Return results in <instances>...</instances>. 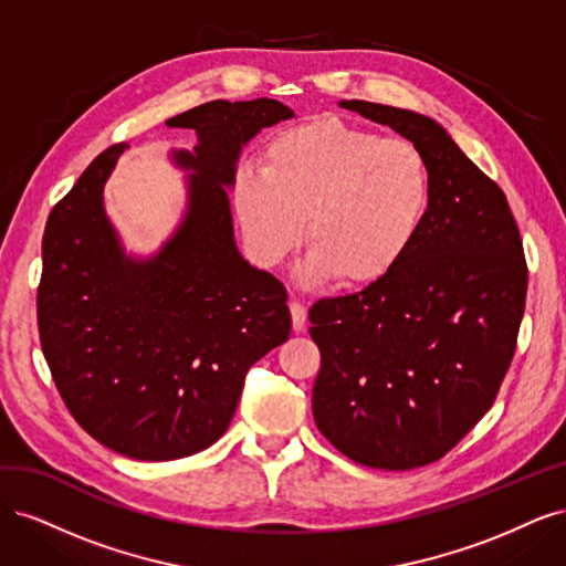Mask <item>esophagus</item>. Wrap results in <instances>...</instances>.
Returning <instances> with one entry per match:
<instances>
[{
    "label": "esophagus",
    "mask_w": 566,
    "mask_h": 566,
    "mask_svg": "<svg viewBox=\"0 0 566 566\" xmlns=\"http://www.w3.org/2000/svg\"><path fill=\"white\" fill-rule=\"evenodd\" d=\"M290 316H293V331L302 333L304 325H306V310L304 304H300L297 300L290 302Z\"/></svg>",
    "instance_id": "obj_1"
}]
</instances>
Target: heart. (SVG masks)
Wrapping results in <instances>:
<instances>
[{"label":"heart","instance_id":"1","mask_svg":"<svg viewBox=\"0 0 566 566\" xmlns=\"http://www.w3.org/2000/svg\"><path fill=\"white\" fill-rule=\"evenodd\" d=\"M233 208L256 264H281L302 241L312 281L373 285L413 248L432 208V172L406 139L321 117L271 139L262 175L241 169Z\"/></svg>","mask_w":566,"mask_h":566}]
</instances>
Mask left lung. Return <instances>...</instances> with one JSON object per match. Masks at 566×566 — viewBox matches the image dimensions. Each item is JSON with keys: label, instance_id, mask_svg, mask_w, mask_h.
I'll list each match as a JSON object with an SVG mask.
<instances>
[{"label": "left lung", "instance_id": "8db88e82", "mask_svg": "<svg viewBox=\"0 0 566 566\" xmlns=\"http://www.w3.org/2000/svg\"><path fill=\"white\" fill-rule=\"evenodd\" d=\"M430 163L432 208L387 279L318 300L314 420L358 465L416 470L447 455L493 406L517 349L528 269L503 188L434 119L368 101Z\"/></svg>", "mask_w": 566, "mask_h": 566}]
</instances>
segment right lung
I'll use <instances>...</instances> for the list:
<instances>
[{
  "label": "right lung",
  "instance_id": "obj_1",
  "mask_svg": "<svg viewBox=\"0 0 566 566\" xmlns=\"http://www.w3.org/2000/svg\"><path fill=\"white\" fill-rule=\"evenodd\" d=\"M293 111L273 98L210 101L169 119L196 129L181 229L158 256L132 262L104 214L113 144L49 212L38 328L51 378L84 432L134 460L208 449L235 413L254 361L290 335L287 293L233 243L224 186L241 146Z\"/></svg>",
  "mask_w": 566,
  "mask_h": 566
}]
</instances>
